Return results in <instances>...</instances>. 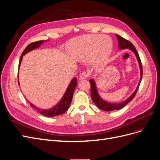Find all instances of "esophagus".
<instances>
[{"instance_id":"esophagus-1","label":"esophagus","mask_w":160,"mask_h":160,"mask_svg":"<svg viewBox=\"0 0 160 160\" xmlns=\"http://www.w3.org/2000/svg\"><path fill=\"white\" fill-rule=\"evenodd\" d=\"M89 76V72H88V71H83V72H82L80 74L79 77H80V79H85L88 78Z\"/></svg>"}]
</instances>
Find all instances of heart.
I'll list each match as a JSON object with an SVG mask.
<instances>
[{"label": "heart", "mask_w": 160, "mask_h": 160, "mask_svg": "<svg viewBox=\"0 0 160 160\" xmlns=\"http://www.w3.org/2000/svg\"><path fill=\"white\" fill-rule=\"evenodd\" d=\"M112 42L108 37L88 35L77 38L73 42V49L77 57L81 59L92 53V60L98 61L109 54Z\"/></svg>", "instance_id": "obj_1"}]
</instances>
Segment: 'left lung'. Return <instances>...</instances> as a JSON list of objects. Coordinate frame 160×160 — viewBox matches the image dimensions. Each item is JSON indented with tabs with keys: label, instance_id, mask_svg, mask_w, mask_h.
<instances>
[{
	"label": "left lung",
	"instance_id": "8db88e82",
	"mask_svg": "<svg viewBox=\"0 0 160 160\" xmlns=\"http://www.w3.org/2000/svg\"><path fill=\"white\" fill-rule=\"evenodd\" d=\"M116 37H117V38H118V42H119V47L121 49H129L130 50H132V51L134 52L135 55V56L137 57L138 61L139 62V67H140V71H141V78H140V81H139V85L138 86V88L136 89V90H135L134 93L132 95H131L127 100H125V101H123V102L118 103V104L110 103H108V102H106V101H103L102 99H101L99 97V95H98V91H97L95 81L93 79H90L89 83L91 84V99H92V101H93L94 103L97 106H98V107L99 109H101V110L106 111H113V110H119L120 109H122V108H123L124 106L125 105H127L129 102H130V101L134 98V97L135 96V95H136L137 91L139 89L140 83H141L142 78V75H143V69H142V62H141V59H140L138 52L136 49H135V47H134V45L130 41H128L127 39H125V38L122 37L118 35H116Z\"/></svg>",
	"mask_w": 160,
	"mask_h": 160
}]
</instances>
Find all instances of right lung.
Here are the masks:
<instances>
[{
    "label": "right lung",
    "mask_w": 160,
    "mask_h": 160,
    "mask_svg": "<svg viewBox=\"0 0 160 160\" xmlns=\"http://www.w3.org/2000/svg\"><path fill=\"white\" fill-rule=\"evenodd\" d=\"M43 42H45V41H36L34 42H31V44L28 45L25 48V49L23 51L22 55L21 56L20 61H19L18 67H20L21 61L22 59V57L25 54H27V52H28L33 49H35V48L39 47L40 45ZM77 84V78L76 77H75V78L71 81L69 85L68 86V88H67V91L65 92V95H63V97H62V98L61 99V101L59 103H58L55 106H54V107L51 109H47H47L41 110L39 108H37L36 106L32 105V103H30V105L31 107H32L34 109H35L38 113H40L41 115L46 116V117H54V116L63 114L64 113L66 112L67 110L68 109L69 105L71 103L72 95H73V93H74V91L75 89Z\"/></svg>",
    "instance_id": "1"
}]
</instances>
